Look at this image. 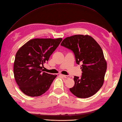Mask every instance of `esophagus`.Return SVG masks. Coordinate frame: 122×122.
<instances>
[{"mask_svg": "<svg viewBox=\"0 0 122 122\" xmlns=\"http://www.w3.org/2000/svg\"><path fill=\"white\" fill-rule=\"evenodd\" d=\"M61 76H63L64 78H67V79H69V78H70V76H66V75H62Z\"/></svg>", "mask_w": 122, "mask_h": 122, "instance_id": "1", "label": "esophagus"}]
</instances>
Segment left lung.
Instances as JSON below:
<instances>
[{
  "label": "left lung",
  "instance_id": "8db88e82",
  "mask_svg": "<svg viewBox=\"0 0 122 122\" xmlns=\"http://www.w3.org/2000/svg\"><path fill=\"white\" fill-rule=\"evenodd\" d=\"M61 45L72 51L76 63L82 64L81 76L74 77L75 85L69 89L70 92L80 98L92 96L102 87L107 68L101 47L88 35L67 37Z\"/></svg>",
  "mask_w": 122,
  "mask_h": 122
}]
</instances>
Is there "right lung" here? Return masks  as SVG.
Segmentation results:
<instances>
[{"label":"right lung","mask_w":122,"mask_h":122,"mask_svg":"<svg viewBox=\"0 0 122 122\" xmlns=\"http://www.w3.org/2000/svg\"><path fill=\"white\" fill-rule=\"evenodd\" d=\"M61 41V38L32 39L18 51L13 72L16 82L26 95L40 96L49 89L57 75L44 72L43 64Z\"/></svg>","instance_id":"1"}]
</instances>
